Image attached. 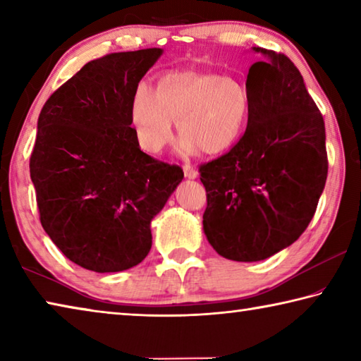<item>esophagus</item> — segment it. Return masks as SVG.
<instances>
[{
    "instance_id": "esophagus-1",
    "label": "esophagus",
    "mask_w": 361,
    "mask_h": 361,
    "mask_svg": "<svg viewBox=\"0 0 361 361\" xmlns=\"http://www.w3.org/2000/svg\"><path fill=\"white\" fill-rule=\"evenodd\" d=\"M183 172H185V176H186V178H189V180L197 178V170L192 169L191 166H189V164H186V166L183 167Z\"/></svg>"
}]
</instances>
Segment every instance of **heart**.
Masks as SVG:
<instances>
[{
  "label": "heart",
  "instance_id": "obj_1",
  "mask_svg": "<svg viewBox=\"0 0 361 361\" xmlns=\"http://www.w3.org/2000/svg\"><path fill=\"white\" fill-rule=\"evenodd\" d=\"M250 109V92L239 79L175 70L157 76L151 89L133 92L129 119L140 148L149 154H159L172 142V122H176L185 154H221L243 137Z\"/></svg>",
  "mask_w": 361,
  "mask_h": 361
}]
</instances>
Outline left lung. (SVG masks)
Wrapping results in <instances>:
<instances>
[{"mask_svg":"<svg viewBox=\"0 0 361 361\" xmlns=\"http://www.w3.org/2000/svg\"><path fill=\"white\" fill-rule=\"evenodd\" d=\"M247 130L228 154L200 167L204 232L223 258L255 262L299 239L328 173L325 122L301 73L283 54L252 47Z\"/></svg>","mask_w":361,"mask_h":361,"instance_id":"1","label":"left lung"}]
</instances>
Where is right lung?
Wrapping results in <instances>:
<instances>
[{
  "label": "right lung",
  "mask_w": 361,
  "mask_h": 361,
  "mask_svg": "<svg viewBox=\"0 0 361 361\" xmlns=\"http://www.w3.org/2000/svg\"><path fill=\"white\" fill-rule=\"evenodd\" d=\"M162 49L85 63L42 106L30 157L41 224L66 258L121 272L149 253L151 221L183 180L140 149L129 106Z\"/></svg>",
  "instance_id": "1"
}]
</instances>
